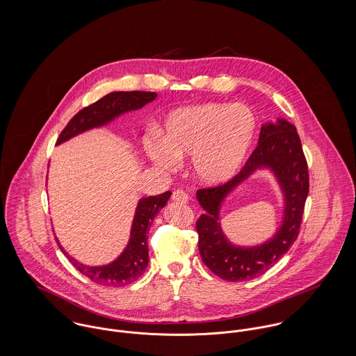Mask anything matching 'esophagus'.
<instances>
[{
  "label": "esophagus",
  "instance_id": "34e87169",
  "mask_svg": "<svg viewBox=\"0 0 356 356\" xmlns=\"http://www.w3.org/2000/svg\"><path fill=\"white\" fill-rule=\"evenodd\" d=\"M172 200L177 202V203H188L189 196L182 189H177V191L172 192Z\"/></svg>",
  "mask_w": 356,
  "mask_h": 356
}]
</instances>
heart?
I'll list each match as a JSON object with an SVG mask.
<instances>
[{"label": "heart", "mask_w": 356, "mask_h": 356, "mask_svg": "<svg viewBox=\"0 0 356 356\" xmlns=\"http://www.w3.org/2000/svg\"><path fill=\"white\" fill-rule=\"evenodd\" d=\"M256 120L244 104L205 102L168 115L163 137L145 138V151L164 170L192 156V170L207 185H220L243 168L254 143Z\"/></svg>", "instance_id": "obj_1"}]
</instances>
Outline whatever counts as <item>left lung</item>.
<instances>
[{
    "mask_svg": "<svg viewBox=\"0 0 356 356\" xmlns=\"http://www.w3.org/2000/svg\"><path fill=\"white\" fill-rule=\"evenodd\" d=\"M259 168H270L286 199L283 225L273 239L256 248L233 246L218 223V209L226 195ZM309 189L308 165L296 127L285 119L263 124L259 143L241 171L223 185L197 191L205 209L197 222L199 251L205 266L225 281H248L266 273L296 241Z\"/></svg>",
    "mask_w": 356,
    "mask_h": 356,
    "instance_id": "obj_1",
    "label": "left lung"
}]
</instances>
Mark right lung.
<instances>
[{
	"label": "right lung",
	"mask_w": 356,
	"mask_h": 356,
	"mask_svg": "<svg viewBox=\"0 0 356 356\" xmlns=\"http://www.w3.org/2000/svg\"><path fill=\"white\" fill-rule=\"evenodd\" d=\"M157 97L153 92H113L104 96L99 102H93L82 108L64 127L60 133L57 143L61 144L74 136H78L93 127H100L108 122L113 120L116 116L143 108L145 104L153 102ZM171 192L161 193L159 196L144 197L138 202L130 240L126 250L112 263L100 267H89L67 254L58 244L63 254L68 257L71 264L88 277L95 284L102 286H123L134 282L141 277L148 266V233L156 213L167 204Z\"/></svg>",
	"instance_id": "right-lung-1"
}]
</instances>
